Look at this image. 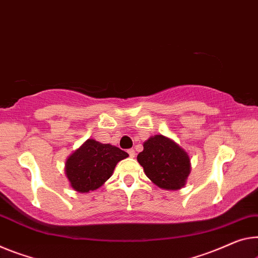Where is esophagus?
<instances>
[{
    "label": "esophagus",
    "instance_id": "1",
    "mask_svg": "<svg viewBox=\"0 0 258 258\" xmlns=\"http://www.w3.org/2000/svg\"><path fill=\"white\" fill-rule=\"evenodd\" d=\"M128 153H129V156L132 157V158H135V156H136V152H135V150H134V149H130V150H128Z\"/></svg>",
    "mask_w": 258,
    "mask_h": 258
}]
</instances>
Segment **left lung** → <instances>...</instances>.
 Wrapping results in <instances>:
<instances>
[{"label": "left lung", "mask_w": 258, "mask_h": 258, "mask_svg": "<svg viewBox=\"0 0 258 258\" xmlns=\"http://www.w3.org/2000/svg\"><path fill=\"white\" fill-rule=\"evenodd\" d=\"M143 146L144 150L138 153L137 161L154 184L165 190L184 187L191 169L184 149L164 135L151 136Z\"/></svg>", "instance_id": "1"}]
</instances>
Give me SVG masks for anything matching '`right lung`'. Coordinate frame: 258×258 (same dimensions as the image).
I'll use <instances>...</instances> for the list:
<instances>
[{
  "instance_id": "1",
  "label": "right lung",
  "mask_w": 258,
  "mask_h": 258,
  "mask_svg": "<svg viewBox=\"0 0 258 258\" xmlns=\"http://www.w3.org/2000/svg\"><path fill=\"white\" fill-rule=\"evenodd\" d=\"M126 157L129 154L116 146L89 138L68 157L66 176L75 191H93L112 176L117 162Z\"/></svg>"
}]
</instances>
